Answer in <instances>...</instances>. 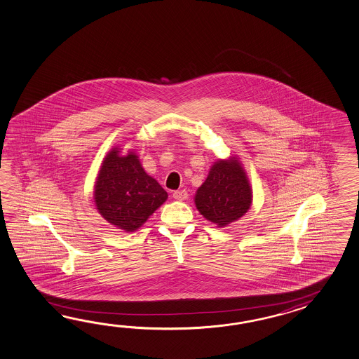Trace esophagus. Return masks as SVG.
I'll use <instances>...</instances> for the list:
<instances>
[{"mask_svg": "<svg viewBox=\"0 0 359 359\" xmlns=\"http://www.w3.org/2000/svg\"><path fill=\"white\" fill-rule=\"evenodd\" d=\"M172 197L176 201H185V199L188 198V193L185 189H182V191H174V194H172Z\"/></svg>", "mask_w": 359, "mask_h": 359, "instance_id": "34e87169", "label": "esophagus"}]
</instances>
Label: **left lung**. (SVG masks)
Masks as SVG:
<instances>
[{
    "label": "left lung",
    "mask_w": 359,
    "mask_h": 359,
    "mask_svg": "<svg viewBox=\"0 0 359 359\" xmlns=\"http://www.w3.org/2000/svg\"><path fill=\"white\" fill-rule=\"evenodd\" d=\"M194 203L206 220L219 228L237 222L252 203V188L248 174L237 157L217 160L199 187Z\"/></svg>",
    "instance_id": "1"
}]
</instances>
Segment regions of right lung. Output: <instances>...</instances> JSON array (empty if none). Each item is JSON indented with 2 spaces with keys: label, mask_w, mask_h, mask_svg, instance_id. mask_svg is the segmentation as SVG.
I'll return each mask as SVG.
<instances>
[{
  "label": "right lung",
  "mask_w": 359,
  "mask_h": 359,
  "mask_svg": "<svg viewBox=\"0 0 359 359\" xmlns=\"http://www.w3.org/2000/svg\"><path fill=\"white\" fill-rule=\"evenodd\" d=\"M168 191L145 172L134 149L120 145L104 157L94 185V202L104 219L125 231H135L168 199Z\"/></svg>",
  "instance_id": "obj_1"
}]
</instances>
